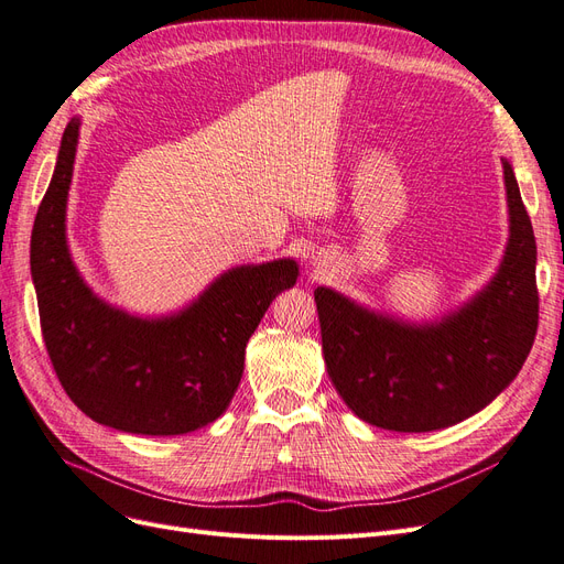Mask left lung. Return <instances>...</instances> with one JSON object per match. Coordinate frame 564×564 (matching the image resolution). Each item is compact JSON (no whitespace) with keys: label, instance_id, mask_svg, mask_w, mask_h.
Wrapping results in <instances>:
<instances>
[{"label":"left lung","instance_id":"left-lung-1","mask_svg":"<svg viewBox=\"0 0 564 564\" xmlns=\"http://www.w3.org/2000/svg\"><path fill=\"white\" fill-rule=\"evenodd\" d=\"M503 178L510 209L503 263L458 313L412 327L315 289L329 379L362 421L398 433L440 431L480 412L518 377L539 327L536 240L506 160Z\"/></svg>","mask_w":564,"mask_h":564}]
</instances>
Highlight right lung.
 I'll return each mask as SVG.
<instances>
[{"mask_svg":"<svg viewBox=\"0 0 564 564\" xmlns=\"http://www.w3.org/2000/svg\"><path fill=\"white\" fill-rule=\"evenodd\" d=\"M77 135L79 119H70L30 242L48 360L67 398L98 423L135 435L197 431L228 409L247 340L272 299L296 284L299 268L282 259L228 270L166 319L110 308L82 282L65 245Z\"/></svg>","mask_w":564,"mask_h":564,"instance_id":"1","label":"right lung"}]
</instances>
